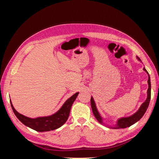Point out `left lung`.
Wrapping results in <instances>:
<instances>
[{
  "label": "left lung",
  "mask_w": 159,
  "mask_h": 159,
  "mask_svg": "<svg viewBox=\"0 0 159 159\" xmlns=\"http://www.w3.org/2000/svg\"><path fill=\"white\" fill-rule=\"evenodd\" d=\"M137 59L139 61H141V59L139 58L138 56L136 57ZM143 70L145 71L146 73L148 74V88L147 89V97L146 100L139 107V109L137 110V111L134 113V114H133L131 116L129 117H121L117 119V121L116 122V124L114 125L113 126H109L106 125V123H103V119L102 117V115L99 113V112L98 111V110L97 109V107H96V104L95 103V101L93 98L92 96L91 98V109H92L93 113L95 117L96 118V119L102 124L105 125L107 126L109 128L111 129H123V128H127L129 127L130 126H131L132 125L134 124L135 123H137L138 121L140 120L143 116L144 115V114L145 113L148 107L149 103H150V100H151V79H150V76H149V74L148 73V71L146 70L145 68H143Z\"/></svg>",
  "instance_id": "left-lung-1"
}]
</instances>
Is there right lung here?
Returning <instances> with one entry per match:
<instances>
[{"label": "right lung", "instance_id": "add662e5", "mask_svg": "<svg viewBox=\"0 0 159 159\" xmlns=\"http://www.w3.org/2000/svg\"><path fill=\"white\" fill-rule=\"evenodd\" d=\"M79 92H77L71 96L70 98L66 101L61 108L55 113L49 115V116L38 117L36 118L28 117L19 113L13 107L11 100L10 102L14 113L20 120V122H22L25 125L35 130L36 131L45 132L58 129L66 122L69 117L72 104L74 102Z\"/></svg>", "mask_w": 159, "mask_h": 159}]
</instances>
